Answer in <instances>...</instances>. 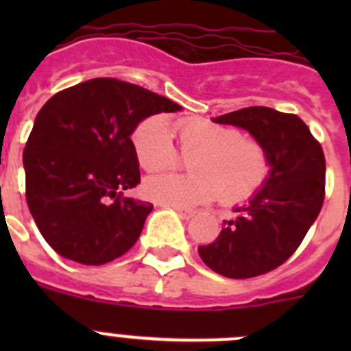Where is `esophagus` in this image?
<instances>
[{"instance_id":"34e87169","label":"esophagus","mask_w":351,"mask_h":351,"mask_svg":"<svg viewBox=\"0 0 351 351\" xmlns=\"http://www.w3.org/2000/svg\"><path fill=\"white\" fill-rule=\"evenodd\" d=\"M176 210H178V214H179V216H181L182 219H190V218H193V216H195L193 210H190V209H182V207H176Z\"/></svg>"}]
</instances>
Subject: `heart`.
Instances as JSON below:
<instances>
[{
  "label": "heart",
  "instance_id": "b5f03b06",
  "mask_svg": "<svg viewBox=\"0 0 351 351\" xmlns=\"http://www.w3.org/2000/svg\"><path fill=\"white\" fill-rule=\"evenodd\" d=\"M172 132L181 153L194 154L188 160V169L193 173L149 178L144 182V193L154 202L197 207L219 197L223 206H235L258 193L267 182L271 160L262 142L244 137L234 126L204 119L176 121L172 130L160 116L142 121L132 133L133 153L142 169L160 172L178 165L179 153Z\"/></svg>",
  "mask_w": 351,
  "mask_h": 351
}]
</instances>
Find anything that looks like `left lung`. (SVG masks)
Segmentation results:
<instances>
[{"label":"left lung","instance_id":"obj_1","mask_svg":"<svg viewBox=\"0 0 351 351\" xmlns=\"http://www.w3.org/2000/svg\"><path fill=\"white\" fill-rule=\"evenodd\" d=\"M244 128L265 145L271 173L237 218L225 221L216 241L198 246L214 272L246 280L287 262L320 214L325 198V156L320 142L295 114L246 107L214 119Z\"/></svg>","mask_w":351,"mask_h":351}]
</instances>
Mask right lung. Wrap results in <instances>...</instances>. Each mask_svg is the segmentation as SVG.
<instances>
[{
    "mask_svg": "<svg viewBox=\"0 0 351 351\" xmlns=\"http://www.w3.org/2000/svg\"><path fill=\"white\" fill-rule=\"evenodd\" d=\"M179 108L110 77L63 89L40 108L23 154L26 202L56 253L101 265L137 243L153 204L123 195L141 182L130 137L145 117Z\"/></svg>",
    "mask_w": 351,
    "mask_h": 351,
    "instance_id": "right-lung-1",
    "label": "right lung"
}]
</instances>
